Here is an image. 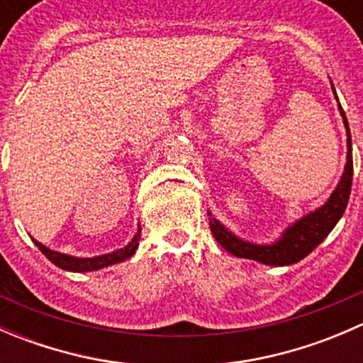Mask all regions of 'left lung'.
I'll return each mask as SVG.
<instances>
[{
  "mask_svg": "<svg viewBox=\"0 0 363 363\" xmlns=\"http://www.w3.org/2000/svg\"><path fill=\"white\" fill-rule=\"evenodd\" d=\"M332 91L335 94L334 84H332ZM335 100L339 101L337 94H335ZM339 112L342 116V123L347 135V155L346 164H344V174L340 177L337 188L330 195V199L321 205V207H318L316 211L296 219L294 225L284 230L283 235L276 242L270 244H255L250 242V240L240 239L235 233L230 232L223 223H219L211 212H207L211 216L208 218V225H211L212 235L216 237V240L226 251L232 252L237 258L255 259V262L263 263V265L286 267L294 265V263L306 258L309 252H313L327 239L328 233L334 230V226L337 225L339 219L342 218L344 211H346V205L351 193V181H353V155H351L350 124H347L346 113H344L340 104Z\"/></svg>",
  "mask_w": 363,
  "mask_h": 363,
  "instance_id": "left-lung-1",
  "label": "left lung"
}]
</instances>
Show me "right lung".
Returning a JSON list of instances; mask_svg holds the SVG:
<instances>
[{"label": "right lung", "mask_w": 363, "mask_h": 363, "mask_svg": "<svg viewBox=\"0 0 363 363\" xmlns=\"http://www.w3.org/2000/svg\"><path fill=\"white\" fill-rule=\"evenodd\" d=\"M140 233L142 230L140 226H138V232L135 233V237L126 244V246L121 247V250L107 252V255L93 256V258H77V256L65 255V252L52 251L50 247L43 246V244H40L38 240L35 239H33V242L36 244V247H38V250L42 251L43 255L54 263V265L60 267V269L68 270V272H93V270H100V269H105V267L116 265V263H121L124 262V259L130 258V256H133L135 251L138 250Z\"/></svg>", "instance_id": "add662e5"}]
</instances>
